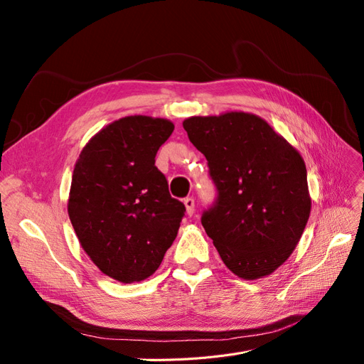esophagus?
Masks as SVG:
<instances>
[{
  "label": "esophagus",
  "instance_id": "34e87169",
  "mask_svg": "<svg viewBox=\"0 0 364 364\" xmlns=\"http://www.w3.org/2000/svg\"><path fill=\"white\" fill-rule=\"evenodd\" d=\"M183 203H185V208H186V214L193 215L194 214V199H193V197H186V199H183Z\"/></svg>",
  "mask_w": 364,
  "mask_h": 364
}]
</instances>
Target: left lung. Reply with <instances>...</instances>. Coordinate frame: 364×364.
<instances>
[{
    "instance_id": "8db88e82",
    "label": "left lung",
    "mask_w": 364,
    "mask_h": 364,
    "mask_svg": "<svg viewBox=\"0 0 364 364\" xmlns=\"http://www.w3.org/2000/svg\"><path fill=\"white\" fill-rule=\"evenodd\" d=\"M183 129L217 190L202 214L208 237L237 277H267L291 255L310 217L302 156L252 114L191 117Z\"/></svg>"
}]
</instances>
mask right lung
Returning a JSON list of instances; mask_svg holds the SVG:
<instances>
[{
	"label": "right lung",
	"instance_id": "right-lung-1",
	"mask_svg": "<svg viewBox=\"0 0 364 364\" xmlns=\"http://www.w3.org/2000/svg\"><path fill=\"white\" fill-rule=\"evenodd\" d=\"M173 130L164 118L124 117L91 138L75 162L71 225L87 257L119 282H139L158 270L185 215L155 165Z\"/></svg>",
	"mask_w": 364,
	"mask_h": 364
}]
</instances>
